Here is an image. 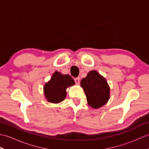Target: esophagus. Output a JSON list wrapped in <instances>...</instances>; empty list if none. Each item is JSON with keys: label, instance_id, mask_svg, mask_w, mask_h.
<instances>
[{"label": "esophagus", "instance_id": "1", "mask_svg": "<svg viewBox=\"0 0 149 149\" xmlns=\"http://www.w3.org/2000/svg\"><path fill=\"white\" fill-rule=\"evenodd\" d=\"M74 81H75V83H76L77 84H79L80 83V78L79 77H77V78H75L74 79Z\"/></svg>", "mask_w": 149, "mask_h": 149}]
</instances>
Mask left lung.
I'll use <instances>...</instances> for the list:
<instances>
[{
  "label": "left lung",
  "instance_id": "1",
  "mask_svg": "<svg viewBox=\"0 0 149 149\" xmlns=\"http://www.w3.org/2000/svg\"><path fill=\"white\" fill-rule=\"evenodd\" d=\"M81 86L86 94L88 104L95 109L99 108L109 99V86L105 78L95 70L88 73L81 81Z\"/></svg>",
  "mask_w": 149,
  "mask_h": 149
}]
</instances>
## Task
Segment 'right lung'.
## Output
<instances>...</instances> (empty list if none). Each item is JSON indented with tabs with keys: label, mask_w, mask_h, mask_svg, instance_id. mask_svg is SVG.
Here are the masks:
<instances>
[{
	"label": "right lung",
	"mask_w": 149,
	"mask_h": 149,
	"mask_svg": "<svg viewBox=\"0 0 149 149\" xmlns=\"http://www.w3.org/2000/svg\"><path fill=\"white\" fill-rule=\"evenodd\" d=\"M75 84L74 79L69 75H62L55 72L50 81L44 86V93L50 102L59 103L66 97V89Z\"/></svg>",
	"instance_id": "add662e5"
}]
</instances>
